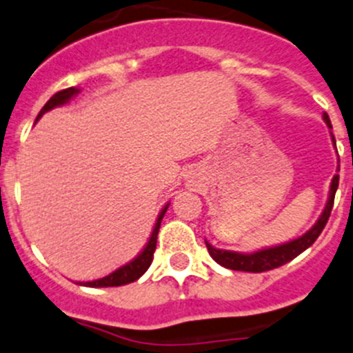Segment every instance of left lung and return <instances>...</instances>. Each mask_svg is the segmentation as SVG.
<instances>
[{
	"label": "left lung",
	"instance_id": "1",
	"mask_svg": "<svg viewBox=\"0 0 353 353\" xmlns=\"http://www.w3.org/2000/svg\"><path fill=\"white\" fill-rule=\"evenodd\" d=\"M324 120L327 123V127L331 128V120H329L327 113H324ZM332 143L336 144L334 136H332ZM338 183H340V176L336 174L332 177L331 190H329V199L325 203L324 212L321 214L319 221L312 226L305 235H301L299 239L291 240V242H285L282 245L270 247V249H261L258 252H252V254H240V252L233 251H223V249H216V247L210 245L209 242H205L207 251L212 256V259L216 263H219L221 266L230 270H239V272H252V273H261L268 272V270L279 268V266L285 265V263L292 261L296 256L301 254L303 251H306L315 240L319 239V235L324 230L325 223H327L329 216H331L332 205H334V195L336 190H338Z\"/></svg>",
	"mask_w": 353,
	"mask_h": 353
}]
</instances>
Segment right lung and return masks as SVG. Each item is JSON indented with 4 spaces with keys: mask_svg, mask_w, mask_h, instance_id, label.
<instances>
[{
    "mask_svg": "<svg viewBox=\"0 0 353 353\" xmlns=\"http://www.w3.org/2000/svg\"><path fill=\"white\" fill-rule=\"evenodd\" d=\"M78 92H80L78 88L69 87V88H64V90H61V92H57V94L52 95V97L48 99L47 104L41 108V111H39V114H38V118H36V120H39V118L47 113V111H50V110H54V108L65 104V102H68L69 99L72 97V95H77ZM167 207H169V203L163 207V210H161L160 216H158L157 225H154L153 233H151L150 240H148V243H146V247H144L143 252H141V254L137 256L134 261L127 263L125 266L114 270L113 273H110L108 276H102V279H99V281L85 282V285H88V288H118V285L130 284V282L137 281L139 276H143L144 272L150 268L151 261H153L154 249H157L158 230H160V223H161V219H163V216H165V212H167Z\"/></svg>",
    "mask_w": 353,
    "mask_h": 353,
    "instance_id": "add662e5",
    "label": "right lung"
}]
</instances>
